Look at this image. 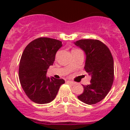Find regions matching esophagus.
<instances>
[{
	"label": "esophagus",
	"mask_w": 130,
	"mask_h": 130,
	"mask_svg": "<svg viewBox=\"0 0 130 130\" xmlns=\"http://www.w3.org/2000/svg\"><path fill=\"white\" fill-rule=\"evenodd\" d=\"M67 83H69V84H71V85H74V84H75V82H73V81H71V80H68V81H67Z\"/></svg>",
	"instance_id": "34e87169"
}]
</instances>
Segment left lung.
Returning a JSON list of instances; mask_svg holds the SVG:
<instances>
[{"label":"left lung","mask_w":130,"mask_h":130,"mask_svg":"<svg viewBox=\"0 0 130 130\" xmlns=\"http://www.w3.org/2000/svg\"><path fill=\"white\" fill-rule=\"evenodd\" d=\"M75 44L86 55L85 71L91 75L90 84L84 86L78 99L88 105H94L105 98L114 80V62L109 48L99 40L84 39Z\"/></svg>","instance_id":"1"}]
</instances>
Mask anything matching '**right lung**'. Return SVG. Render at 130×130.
<instances>
[{
	"label": "right lung",
	"instance_id": "obj_1",
	"mask_svg": "<svg viewBox=\"0 0 130 130\" xmlns=\"http://www.w3.org/2000/svg\"><path fill=\"white\" fill-rule=\"evenodd\" d=\"M62 46L58 40L41 37L27 45L21 55L19 78L25 94L38 104H46L55 99L63 79L46 76L47 69L53 65L57 51Z\"/></svg>",
	"mask_w": 130,
	"mask_h": 130
}]
</instances>
